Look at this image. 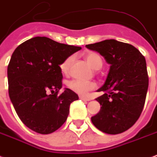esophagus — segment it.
Returning <instances> with one entry per match:
<instances>
[{
  "instance_id": "34e87169",
  "label": "esophagus",
  "mask_w": 157,
  "mask_h": 157,
  "mask_svg": "<svg viewBox=\"0 0 157 157\" xmlns=\"http://www.w3.org/2000/svg\"><path fill=\"white\" fill-rule=\"evenodd\" d=\"M80 99L81 100H83V101H90V98H88V97H85V96H80Z\"/></svg>"
}]
</instances>
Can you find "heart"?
I'll use <instances>...</instances> for the list:
<instances>
[{
    "instance_id": "1",
    "label": "heart",
    "mask_w": 157,
    "mask_h": 157,
    "mask_svg": "<svg viewBox=\"0 0 157 157\" xmlns=\"http://www.w3.org/2000/svg\"><path fill=\"white\" fill-rule=\"evenodd\" d=\"M86 59L90 67L95 70L101 69L103 66V60L101 56L96 52H89L86 55ZM74 61V56H69L60 64V69L64 74L69 73L71 64ZM67 86L75 93L81 96H86L90 91L95 90L97 85L95 82L82 81L79 79H73L67 82Z\"/></svg>"
}]
</instances>
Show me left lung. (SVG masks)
Listing matches in <instances>:
<instances>
[{
	"mask_svg": "<svg viewBox=\"0 0 157 157\" xmlns=\"http://www.w3.org/2000/svg\"><path fill=\"white\" fill-rule=\"evenodd\" d=\"M86 46L111 65L105 84L98 90L104 94L96 99L101 110L91 121L105 133H122L136 122L143 110L149 85L146 59L132 45L113 39Z\"/></svg>",
	"mask_w": 157,
	"mask_h": 157,
	"instance_id": "left-lung-1",
	"label": "left lung"
}]
</instances>
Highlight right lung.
<instances>
[{"mask_svg":"<svg viewBox=\"0 0 157 157\" xmlns=\"http://www.w3.org/2000/svg\"><path fill=\"white\" fill-rule=\"evenodd\" d=\"M82 48L36 36L14 51L7 67L9 96L25 126L40 134H50L63 125L71 103L78 96L62 86L60 64Z\"/></svg>","mask_w":157,"mask_h":157,"instance_id":"right-lung-1","label":"right lung"}]
</instances>
